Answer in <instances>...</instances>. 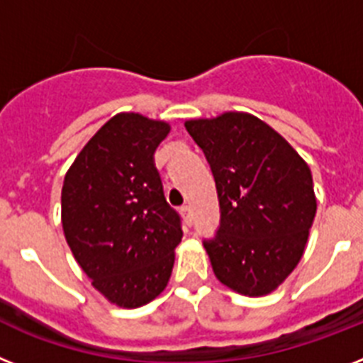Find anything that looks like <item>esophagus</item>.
Instances as JSON below:
<instances>
[{
	"instance_id": "34e87169",
	"label": "esophagus",
	"mask_w": 363,
	"mask_h": 363,
	"mask_svg": "<svg viewBox=\"0 0 363 363\" xmlns=\"http://www.w3.org/2000/svg\"><path fill=\"white\" fill-rule=\"evenodd\" d=\"M181 216L184 218V221H186V225H191V219H194V214H191V208L190 206H182L181 208Z\"/></svg>"
}]
</instances>
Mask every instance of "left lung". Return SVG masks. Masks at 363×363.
<instances>
[{
	"instance_id": "8db88e82",
	"label": "left lung",
	"mask_w": 363,
	"mask_h": 363,
	"mask_svg": "<svg viewBox=\"0 0 363 363\" xmlns=\"http://www.w3.org/2000/svg\"><path fill=\"white\" fill-rule=\"evenodd\" d=\"M218 190L221 221L203 245L214 275L236 294L275 291L297 267L318 201L312 172L266 121L247 112L188 120Z\"/></svg>"
}]
</instances>
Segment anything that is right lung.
Masks as SVG:
<instances>
[{
	"label": "right lung",
	"mask_w": 363,
	"mask_h": 363,
	"mask_svg": "<svg viewBox=\"0 0 363 363\" xmlns=\"http://www.w3.org/2000/svg\"><path fill=\"white\" fill-rule=\"evenodd\" d=\"M169 129L166 121L120 112L88 140L64 177L66 242L94 288L121 308L162 294L182 238L153 158Z\"/></svg>",
	"instance_id": "right-lung-1"
}]
</instances>
